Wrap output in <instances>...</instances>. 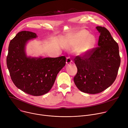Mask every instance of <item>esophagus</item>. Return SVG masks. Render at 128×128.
<instances>
[{"label": "esophagus", "instance_id": "1", "mask_svg": "<svg viewBox=\"0 0 128 128\" xmlns=\"http://www.w3.org/2000/svg\"><path fill=\"white\" fill-rule=\"evenodd\" d=\"M72 62V60L71 58H70V57H68L66 58V64H70L71 62Z\"/></svg>", "mask_w": 128, "mask_h": 128}]
</instances>
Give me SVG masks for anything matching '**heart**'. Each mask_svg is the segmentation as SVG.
I'll return each instance as SVG.
<instances>
[{"label": "heart", "mask_w": 128, "mask_h": 128, "mask_svg": "<svg viewBox=\"0 0 128 128\" xmlns=\"http://www.w3.org/2000/svg\"><path fill=\"white\" fill-rule=\"evenodd\" d=\"M96 42V40L94 36H90L87 31L83 30L77 34L76 39L72 43L71 46L73 48H78L77 50L78 53L82 54L86 53L94 48Z\"/></svg>", "instance_id": "heart-1"}]
</instances>
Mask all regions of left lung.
<instances>
[{
    "instance_id": "obj_1",
    "label": "left lung",
    "mask_w": 128,
    "mask_h": 128,
    "mask_svg": "<svg viewBox=\"0 0 128 128\" xmlns=\"http://www.w3.org/2000/svg\"><path fill=\"white\" fill-rule=\"evenodd\" d=\"M96 28L100 33L98 46L74 59L78 68L74 83L80 90L90 94L101 92L111 86L120 64L117 43L106 28Z\"/></svg>"
}]
</instances>
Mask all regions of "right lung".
I'll return each mask as SVG.
<instances>
[{
  "instance_id": "add662e5",
  "label": "right lung",
  "mask_w": 128,
  "mask_h": 128,
  "mask_svg": "<svg viewBox=\"0 0 128 128\" xmlns=\"http://www.w3.org/2000/svg\"><path fill=\"white\" fill-rule=\"evenodd\" d=\"M32 32L22 31L10 41L6 65L14 84L24 92L34 96L48 93L58 72L66 65L65 56L56 58L27 57V42L36 38Z\"/></svg>"
}]
</instances>
